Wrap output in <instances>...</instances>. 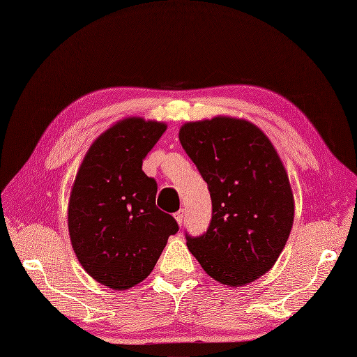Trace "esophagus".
<instances>
[{"mask_svg": "<svg viewBox=\"0 0 357 357\" xmlns=\"http://www.w3.org/2000/svg\"><path fill=\"white\" fill-rule=\"evenodd\" d=\"M174 219H176L177 223L181 226L183 219H185V210H178V211L174 214Z\"/></svg>", "mask_w": 357, "mask_h": 357, "instance_id": "1", "label": "esophagus"}]
</instances>
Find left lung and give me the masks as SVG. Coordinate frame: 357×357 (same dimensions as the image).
<instances>
[{
  "instance_id": "left-lung-1",
  "label": "left lung",
  "mask_w": 357,
  "mask_h": 357,
  "mask_svg": "<svg viewBox=\"0 0 357 357\" xmlns=\"http://www.w3.org/2000/svg\"><path fill=\"white\" fill-rule=\"evenodd\" d=\"M178 138L213 204L207 232L186 234L189 252L215 282H255L274 266L294 225L295 201L282 159L261 129L238 117L188 122Z\"/></svg>"
}]
</instances>
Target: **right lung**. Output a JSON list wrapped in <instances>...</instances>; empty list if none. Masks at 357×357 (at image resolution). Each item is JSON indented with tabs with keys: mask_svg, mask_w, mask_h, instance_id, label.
<instances>
[{
	"mask_svg": "<svg viewBox=\"0 0 357 357\" xmlns=\"http://www.w3.org/2000/svg\"><path fill=\"white\" fill-rule=\"evenodd\" d=\"M165 131L167 123L143 117L116 122L91 144L73 183V250L95 282L113 290L147 278L178 231L174 218L156 207V181L142 169Z\"/></svg>",
	"mask_w": 357,
	"mask_h": 357,
	"instance_id": "add662e5",
	"label": "right lung"
}]
</instances>
